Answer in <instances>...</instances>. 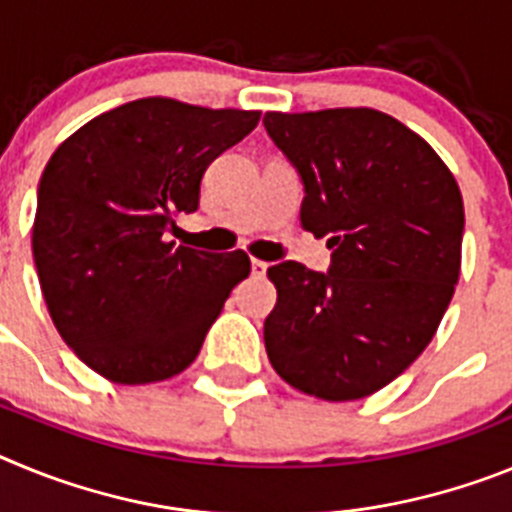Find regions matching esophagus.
I'll return each instance as SVG.
<instances>
[{"instance_id": "1", "label": "esophagus", "mask_w": 512, "mask_h": 512, "mask_svg": "<svg viewBox=\"0 0 512 512\" xmlns=\"http://www.w3.org/2000/svg\"><path fill=\"white\" fill-rule=\"evenodd\" d=\"M266 269H269V264H266V261H261V259H253V261H251L253 277H264Z\"/></svg>"}]
</instances>
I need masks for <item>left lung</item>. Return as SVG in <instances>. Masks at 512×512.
Listing matches in <instances>:
<instances>
[{
    "label": "left lung",
    "mask_w": 512,
    "mask_h": 512,
    "mask_svg": "<svg viewBox=\"0 0 512 512\" xmlns=\"http://www.w3.org/2000/svg\"><path fill=\"white\" fill-rule=\"evenodd\" d=\"M264 125L305 182L302 225L333 248L328 274L269 266L266 354L305 395L361 400L423 354L454 297L459 184L415 130L372 107L266 112Z\"/></svg>",
    "instance_id": "8db88e82"
}]
</instances>
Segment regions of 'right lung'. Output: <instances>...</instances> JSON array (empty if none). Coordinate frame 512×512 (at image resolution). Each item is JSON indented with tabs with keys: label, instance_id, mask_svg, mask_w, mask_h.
Instances as JSON below:
<instances>
[{
	"label": "right lung",
	"instance_id": "add662e5",
	"mask_svg": "<svg viewBox=\"0 0 512 512\" xmlns=\"http://www.w3.org/2000/svg\"><path fill=\"white\" fill-rule=\"evenodd\" d=\"M259 110L143 97L102 112L45 164L33 223L40 289L61 338L115 384L182 374L233 287L243 251L174 246L207 166L259 125Z\"/></svg>",
	"mask_w": 512,
	"mask_h": 512
}]
</instances>
